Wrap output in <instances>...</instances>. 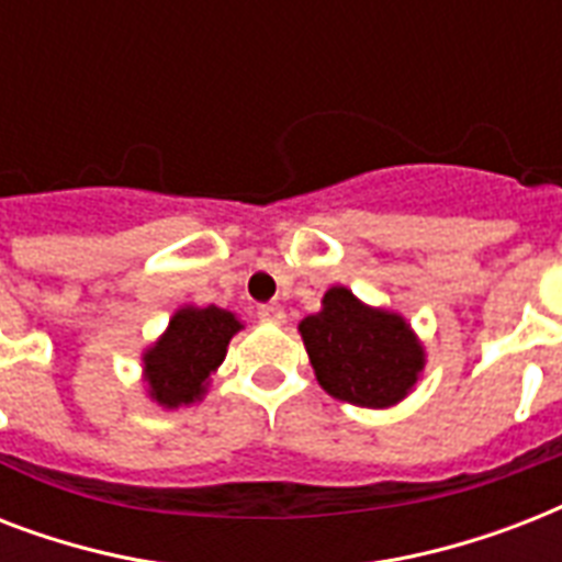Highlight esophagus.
Listing matches in <instances>:
<instances>
[{
  "instance_id": "esophagus-1",
  "label": "esophagus",
  "mask_w": 562,
  "mask_h": 562,
  "mask_svg": "<svg viewBox=\"0 0 562 562\" xmlns=\"http://www.w3.org/2000/svg\"><path fill=\"white\" fill-rule=\"evenodd\" d=\"M256 315L262 317V321H271V324H282L285 321V308L280 303H265V306H259Z\"/></svg>"
}]
</instances>
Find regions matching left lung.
I'll return each instance as SVG.
<instances>
[{
  "mask_svg": "<svg viewBox=\"0 0 562 562\" xmlns=\"http://www.w3.org/2000/svg\"><path fill=\"white\" fill-rule=\"evenodd\" d=\"M308 361L329 396L361 408H391L408 396L426 368V352L405 317L364 306L333 285L324 308L300 321Z\"/></svg>",
  "mask_w": 562,
  "mask_h": 562,
  "instance_id": "1",
  "label": "left lung"
}]
</instances>
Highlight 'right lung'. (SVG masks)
I'll return each instance as SVG.
<instances>
[{"mask_svg": "<svg viewBox=\"0 0 562 562\" xmlns=\"http://www.w3.org/2000/svg\"><path fill=\"white\" fill-rule=\"evenodd\" d=\"M238 329L241 321L227 308H178L160 341L143 356L148 396L162 408H180L201 400Z\"/></svg>", "mask_w": 562, "mask_h": 562, "instance_id": "add662e5", "label": "right lung"}]
</instances>
